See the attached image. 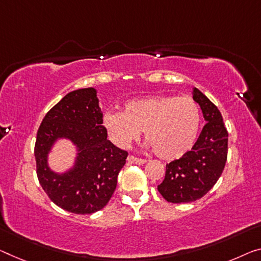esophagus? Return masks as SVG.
<instances>
[{
	"instance_id": "obj_1",
	"label": "esophagus",
	"mask_w": 261,
	"mask_h": 261,
	"mask_svg": "<svg viewBox=\"0 0 261 261\" xmlns=\"http://www.w3.org/2000/svg\"><path fill=\"white\" fill-rule=\"evenodd\" d=\"M127 161L129 162V163H134V164H144L146 163L147 161L146 160H143V159H139V158H135V156H133V155H129L127 158Z\"/></svg>"
}]
</instances>
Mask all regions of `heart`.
<instances>
[{
	"mask_svg": "<svg viewBox=\"0 0 261 261\" xmlns=\"http://www.w3.org/2000/svg\"><path fill=\"white\" fill-rule=\"evenodd\" d=\"M102 125L115 146L127 148L143 130L159 158L176 160L197 140L200 111L190 97L151 95L127 101L123 113L107 112Z\"/></svg>",
	"mask_w": 261,
	"mask_h": 261,
	"instance_id": "obj_1",
	"label": "heart"
}]
</instances>
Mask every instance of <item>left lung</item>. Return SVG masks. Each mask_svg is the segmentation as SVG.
I'll use <instances>...</instances> for the list:
<instances>
[{
  "mask_svg": "<svg viewBox=\"0 0 261 261\" xmlns=\"http://www.w3.org/2000/svg\"><path fill=\"white\" fill-rule=\"evenodd\" d=\"M192 99L199 105L206 123L192 149L167 164L158 190L170 203H190L203 197L218 181L226 163L228 134L222 114L196 87Z\"/></svg>",
  "mask_w": 261,
  "mask_h": 261,
  "instance_id": "1",
  "label": "left lung"
}]
</instances>
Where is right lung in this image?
Here are the masks:
<instances>
[{
    "label": "right lung",
    "instance_id": "1",
    "mask_svg": "<svg viewBox=\"0 0 261 261\" xmlns=\"http://www.w3.org/2000/svg\"><path fill=\"white\" fill-rule=\"evenodd\" d=\"M97 93L93 87L67 93L44 117L36 139L39 184L56 205L72 214L90 215L106 205L128 155L107 140ZM59 139H67L76 148L74 164L62 173L48 164Z\"/></svg>",
    "mask_w": 261,
    "mask_h": 261
}]
</instances>
